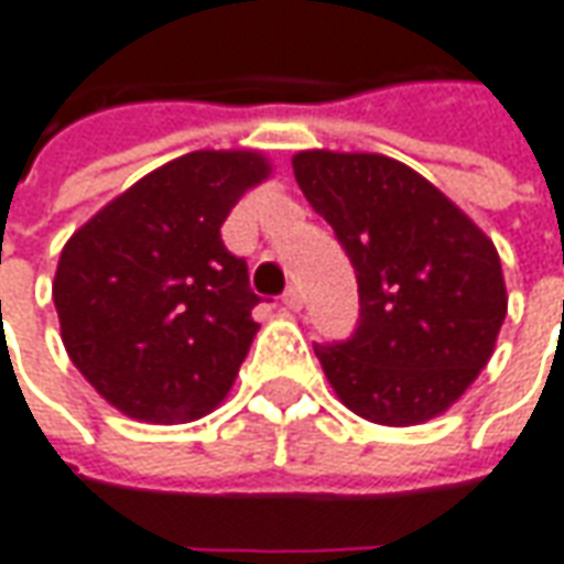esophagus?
Masks as SVG:
<instances>
[{"instance_id": "1", "label": "esophagus", "mask_w": 564, "mask_h": 564, "mask_svg": "<svg viewBox=\"0 0 564 564\" xmlns=\"http://www.w3.org/2000/svg\"><path fill=\"white\" fill-rule=\"evenodd\" d=\"M283 306L286 308H303V293H300V286H286V293H283Z\"/></svg>"}]
</instances>
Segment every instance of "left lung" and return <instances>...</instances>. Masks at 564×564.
Segmentation results:
<instances>
[{
	"label": "left lung",
	"instance_id": "left-lung-1",
	"mask_svg": "<svg viewBox=\"0 0 564 564\" xmlns=\"http://www.w3.org/2000/svg\"><path fill=\"white\" fill-rule=\"evenodd\" d=\"M293 173L359 286L354 334L315 344L330 388L381 426L438 416L489 362L508 312L492 239L401 160L303 151Z\"/></svg>",
	"mask_w": 564,
	"mask_h": 564
}]
</instances>
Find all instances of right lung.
<instances>
[{
  "label": "right lung",
  "mask_w": 564,
  "mask_h": 564,
  "mask_svg": "<svg viewBox=\"0 0 564 564\" xmlns=\"http://www.w3.org/2000/svg\"><path fill=\"white\" fill-rule=\"evenodd\" d=\"M264 176L256 151H192L65 242L53 281L62 344L126 416L188 423L227 398L258 330V296L220 227Z\"/></svg>",
  "instance_id": "right-lung-1"
}]
</instances>
